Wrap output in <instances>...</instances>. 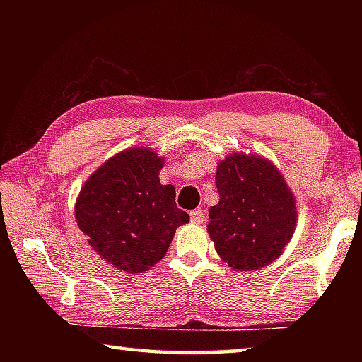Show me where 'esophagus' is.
Wrapping results in <instances>:
<instances>
[{"instance_id":"1","label":"esophagus","mask_w":362,"mask_h":362,"mask_svg":"<svg viewBox=\"0 0 362 362\" xmlns=\"http://www.w3.org/2000/svg\"><path fill=\"white\" fill-rule=\"evenodd\" d=\"M189 217H192V222L201 223L204 220V212L201 209H194V211L189 212Z\"/></svg>"}]
</instances>
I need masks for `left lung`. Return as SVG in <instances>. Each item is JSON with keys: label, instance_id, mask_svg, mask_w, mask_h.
<instances>
[{"label": "left lung", "instance_id": "8db88e82", "mask_svg": "<svg viewBox=\"0 0 362 362\" xmlns=\"http://www.w3.org/2000/svg\"><path fill=\"white\" fill-rule=\"evenodd\" d=\"M218 204L207 225L218 255L240 272L276 260L297 222L296 199L283 175L267 159L235 153L216 174Z\"/></svg>", "mask_w": 362, "mask_h": 362}]
</instances>
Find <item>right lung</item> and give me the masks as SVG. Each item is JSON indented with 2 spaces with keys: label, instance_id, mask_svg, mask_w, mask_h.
I'll use <instances>...</instances> for the list:
<instances>
[{
  "label": "right lung",
  "instance_id": "obj_1",
  "mask_svg": "<svg viewBox=\"0 0 362 362\" xmlns=\"http://www.w3.org/2000/svg\"><path fill=\"white\" fill-rule=\"evenodd\" d=\"M163 164L148 148L121 151L89 177L76 199L79 230L97 254L124 272L156 265L175 230L189 222L175 204L174 187L159 183Z\"/></svg>",
  "mask_w": 362,
  "mask_h": 362
}]
</instances>
